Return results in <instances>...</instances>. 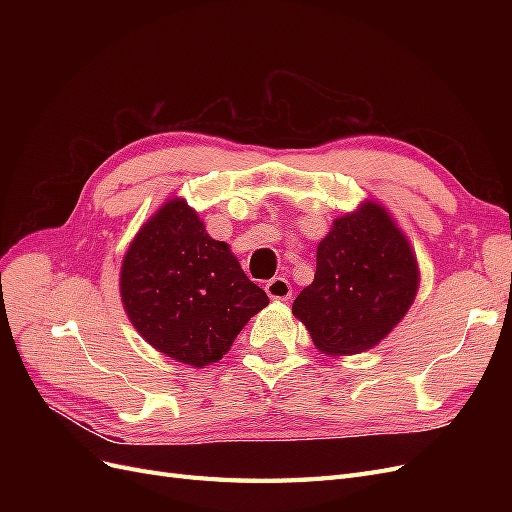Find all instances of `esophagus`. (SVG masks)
<instances>
[{"label":"esophagus","mask_w":512,"mask_h":512,"mask_svg":"<svg viewBox=\"0 0 512 512\" xmlns=\"http://www.w3.org/2000/svg\"><path fill=\"white\" fill-rule=\"evenodd\" d=\"M265 290L271 299H277V301H288L292 297V286L286 277H273V280L267 282Z\"/></svg>","instance_id":"obj_1"}]
</instances>
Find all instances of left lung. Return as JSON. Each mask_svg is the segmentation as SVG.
<instances>
[{
	"label": "left lung",
	"instance_id": "1",
	"mask_svg": "<svg viewBox=\"0 0 512 512\" xmlns=\"http://www.w3.org/2000/svg\"><path fill=\"white\" fill-rule=\"evenodd\" d=\"M418 288L408 239L380 205L333 222L318 245L314 282L292 303L314 344L329 354L374 348L406 316Z\"/></svg>",
	"mask_w": 512,
	"mask_h": 512
}]
</instances>
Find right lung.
Returning a JSON list of instances; mask_svg holds the SVG:
<instances>
[{
  "mask_svg": "<svg viewBox=\"0 0 512 512\" xmlns=\"http://www.w3.org/2000/svg\"><path fill=\"white\" fill-rule=\"evenodd\" d=\"M121 299L153 348L194 367L218 363L247 320L269 305L230 247L211 239L181 198L138 230L123 258Z\"/></svg>",
  "mask_w": 512,
  "mask_h": 512,
  "instance_id": "add662e5",
  "label": "right lung"
}]
</instances>
